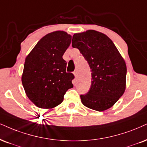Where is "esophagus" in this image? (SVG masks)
Here are the masks:
<instances>
[{
	"mask_svg": "<svg viewBox=\"0 0 147 147\" xmlns=\"http://www.w3.org/2000/svg\"><path fill=\"white\" fill-rule=\"evenodd\" d=\"M74 76H75L76 78H78V71L77 70H76L74 72Z\"/></svg>",
	"mask_w": 147,
	"mask_h": 147,
	"instance_id": "34e87169",
	"label": "esophagus"
}]
</instances>
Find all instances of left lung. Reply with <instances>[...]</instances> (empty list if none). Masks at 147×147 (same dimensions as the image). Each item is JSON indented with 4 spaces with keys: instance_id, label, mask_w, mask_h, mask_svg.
<instances>
[{
    "instance_id": "1",
    "label": "left lung",
    "mask_w": 147,
    "mask_h": 147,
    "mask_svg": "<svg viewBox=\"0 0 147 147\" xmlns=\"http://www.w3.org/2000/svg\"><path fill=\"white\" fill-rule=\"evenodd\" d=\"M72 47L80 50L92 72L89 91L80 95L83 105L99 112L109 109L125 90L124 59L108 36L95 30L74 34Z\"/></svg>"
}]
</instances>
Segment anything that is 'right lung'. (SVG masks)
Returning a JSON list of instances; mask_svg holds the SVG:
<instances>
[{
	"label": "right lung",
	"mask_w": 147,
	"mask_h": 147,
	"mask_svg": "<svg viewBox=\"0 0 147 147\" xmlns=\"http://www.w3.org/2000/svg\"><path fill=\"white\" fill-rule=\"evenodd\" d=\"M71 35L63 30L47 34L27 55L22 83L28 99L38 108L52 109L63 101L73 88L74 76L67 73L63 56L69 46Z\"/></svg>",
	"instance_id": "1"
}]
</instances>
